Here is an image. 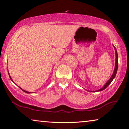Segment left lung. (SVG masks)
<instances>
[{"label": "left lung", "mask_w": 129, "mask_h": 129, "mask_svg": "<svg viewBox=\"0 0 129 129\" xmlns=\"http://www.w3.org/2000/svg\"><path fill=\"white\" fill-rule=\"evenodd\" d=\"M113 46L114 47V46L113 45ZM114 49H115V68H114V72H113V74L112 75L111 78H110L109 80L107 81V82L105 84V85H104L103 87H102V88L98 89V90L96 91V92L98 91H103V89H106V88L108 87V85H109L110 83L112 82V81L113 80V79L115 78L116 74V72H117V70H118V54H117V51H116V48L114 47ZM90 92V91H89ZM91 92H95V91H91Z\"/></svg>", "instance_id": "obj_1"}]
</instances>
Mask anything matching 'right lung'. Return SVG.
<instances>
[{
	"label": "right lung",
	"instance_id": "obj_1",
	"mask_svg": "<svg viewBox=\"0 0 129 129\" xmlns=\"http://www.w3.org/2000/svg\"><path fill=\"white\" fill-rule=\"evenodd\" d=\"M8 73H9V72H8ZM9 76H10V79H11V80L13 81V80H12V79H11V76H10V74H9ZM13 82H14V81H13ZM19 88H20V89H22V91H24V92H26V93H31V92H27V91H24V89H22V88H20V87H19Z\"/></svg>",
	"mask_w": 129,
	"mask_h": 129
}]
</instances>
